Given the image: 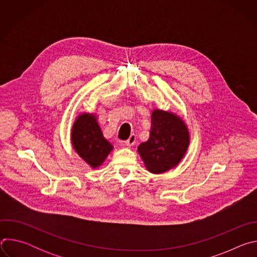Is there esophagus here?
<instances>
[{
	"instance_id": "obj_1",
	"label": "esophagus",
	"mask_w": 257,
	"mask_h": 257,
	"mask_svg": "<svg viewBox=\"0 0 257 257\" xmlns=\"http://www.w3.org/2000/svg\"><path fill=\"white\" fill-rule=\"evenodd\" d=\"M135 142H136V136H135V134H131V135L129 136V138L125 141V143H126L127 146H133V145L135 144Z\"/></svg>"
}]
</instances>
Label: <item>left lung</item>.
I'll use <instances>...</instances> for the list:
<instances>
[{
    "instance_id": "1",
    "label": "left lung",
    "mask_w": 257,
    "mask_h": 257,
    "mask_svg": "<svg viewBox=\"0 0 257 257\" xmlns=\"http://www.w3.org/2000/svg\"><path fill=\"white\" fill-rule=\"evenodd\" d=\"M189 143L190 135L185 122L172 112L155 108L150 139L140 143L137 151L148 171L162 174L181 162Z\"/></svg>"
}]
</instances>
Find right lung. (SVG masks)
Instances as JSON below:
<instances>
[{
	"mask_svg": "<svg viewBox=\"0 0 257 257\" xmlns=\"http://www.w3.org/2000/svg\"><path fill=\"white\" fill-rule=\"evenodd\" d=\"M71 143L78 156L92 169L102 165L114 149L103 137L95 114L89 113L80 114L73 124Z\"/></svg>",
	"mask_w": 257,
	"mask_h": 257,
	"instance_id": "right-lung-1",
	"label": "right lung"
}]
</instances>
